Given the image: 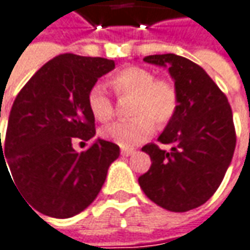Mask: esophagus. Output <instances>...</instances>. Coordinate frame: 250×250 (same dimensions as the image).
<instances>
[{"mask_svg": "<svg viewBox=\"0 0 250 250\" xmlns=\"http://www.w3.org/2000/svg\"><path fill=\"white\" fill-rule=\"evenodd\" d=\"M134 149H122V151H121V155H122V156H131V155H134Z\"/></svg>", "mask_w": 250, "mask_h": 250, "instance_id": "1", "label": "esophagus"}]
</instances>
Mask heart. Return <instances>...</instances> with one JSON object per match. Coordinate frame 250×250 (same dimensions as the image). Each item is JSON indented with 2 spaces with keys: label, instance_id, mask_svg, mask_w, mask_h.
Here are the masks:
<instances>
[{
  "label": "heart",
  "instance_id": "obj_1",
  "mask_svg": "<svg viewBox=\"0 0 250 250\" xmlns=\"http://www.w3.org/2000/svg\"><path fill=\"white\" fill-rule=\"evenodd\" d=\"M121 99H132L131 121L116 122L101 131L104 139L121 148H132L149 139L158 126H165L175 116L179 106L176 86L168 80L141 66H128L116 72L111 81ZM88 108L99 122H109L115 115V105L104 86L95 85L88 92Z\"/></svg>",
  "mask_w": 250,
  "mask_h": 250
}]
</instances>
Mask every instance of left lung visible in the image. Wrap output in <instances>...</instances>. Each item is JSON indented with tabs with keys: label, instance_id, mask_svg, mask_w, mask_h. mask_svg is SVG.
<instances>
[{
	"label": "left lung",
	"instance_id": "1",
	"mask_svg": "<svg viewBox=\"0 0 250 250\" xmlns=\"http://www.w3.org/2000/svg\"><path fill=\"white\" fill-rule=\"evenodd\" d=\"M144 61L168 68L179 95V106L161 144L142 148L151 156V168L138 182L145 195L170 212H187L204 205L216 192L232 161L236 134L226 95L190 60L175 55H149Z\"/></svg>",
	"mask_w": 250,
	"mask_h": 250
}]
</instances>
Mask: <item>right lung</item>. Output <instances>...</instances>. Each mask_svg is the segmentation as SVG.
<instances>
[{"mask_svg": "<svg viewBox=\"0 0 250 250\" xmlns=\"http://www.w3.org/2000/svg\"><path fill=\"white\" fill-rule=\"evenodd\" d=\"M114 68L112 60L62 54L41 66L17 95L4 152L0 138V165L7 161L31 209L65 219L98 196L119 146L98 138L86 151L77 152L72 144L95 136L88 92Z\"/></svg>", "mask_w": 250, "mask_h": 250, "instance_id": "1", "label": "right lung"}]
</instances>
